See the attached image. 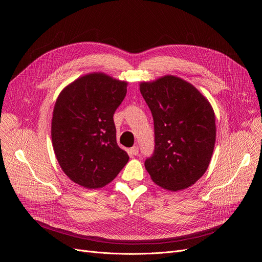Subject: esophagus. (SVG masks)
<instances>
[{"label": "esophagus", "mask_w": 262, "mask_h": 262, "mask_svg": "<svg viewBox=\"0 0 262 262\" xmlns=\"http://www.w3.org/2000/svg\"><path fill=\"white\" fill-rule=\"evenodd\" d=\"M130 154L133 156H138L139 155V147L138 146H134L130 148Z\"/></svg>", "instance_id": "1"}]
</instances>
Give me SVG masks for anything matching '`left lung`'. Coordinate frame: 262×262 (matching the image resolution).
Segmentation results:
<instances>
[{
	"label": "left lung",
	"instance_id": "1",
	"mask_svg": "<svg viewBox=\"0 0 262 262\" xmlns=\"http://www.w3.org/2000/svg\"><path fill=\"white\" fill-rule=\"evenodd\" d=\"M140 91L155 123V152L145 161L147 172L168 191L189 188L205 173L213 152L211 104L191 83L171 74L142 82Z\"/></svg>",
	"mask_w": 262,
	"mask_h": 262
}]
</instances>
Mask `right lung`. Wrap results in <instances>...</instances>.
I'll use <instances>...</instances> for the list:
<instances>
[{
	"instance_id": "add662e5",
	"label": "right lung",
	"mask_w": 262,
	"mask_h": 262,
	"mask_svg": "<svg viewBox=\"0 0 262 262\" xmlns=\"http://www.w3.org/2000/svg\"><path fill=\"white\" fill-rule=\"evenodd\" d=\"M127 82L103 72L77 79L59 94L52 118V142L63 172L86 189L113 180L129 157L116 141L114 113Z\"/></svg>"
}]
</instances>
